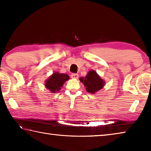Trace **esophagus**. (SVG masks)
<instances>
[{
    "label": "esophagus",
    "instance_id": "34e87169",
    "mask_svg": "<svg viewBox=\"0 0 151 151\" xmlns=\"http://www.w3.org/2000/svg\"><path fill=\"white\" fill-rule=\"evenodd\" d=\"M71 78H78V75L76 73H72L71 74Z\"/></svg>",
    "mask_w": 151,
    "mask_h": 151
}]
</instances>
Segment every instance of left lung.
<instances>
[{"label": "left lung", "instance_id": "1", "mask_svg": "<svg viewBox=\"0 0 151 151\" xmlns=\"http://www.w3.org/2000/svg\"><path fill=\"white\" fill-rule=\"evenodd\" d=\"M80 80L86 86V90L92 94L104 86L103 80L94 70L89 71L85 78H81Z\"/></svg>", "mask_w": 151, "mask_h": 151}]
</instances>
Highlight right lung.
Instances as JSON below:
<instances>
[{
	"instance_id": "obj_1",
	"label": "right lung",
	"mask_w": 151,
	"mask_h": 151,
	"mask_svg": "<svg viewBox=\"0 0 151 151\" xmlns=\"http://www.w3.org/2000/svg\"><path fill=\"white\" fill-rule=\"evenodd\" d=\"M68 79H69V76L66 74L55 73L46 81L45 86L52 93H56V91L60 90L65 82Z\"/></svg>"
}]
</instances>
